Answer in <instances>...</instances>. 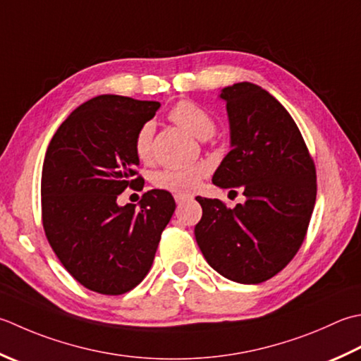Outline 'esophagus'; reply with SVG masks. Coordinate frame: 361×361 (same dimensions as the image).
Returning <instances> with one entry per match:
<instances>
[{
  "label": "esophagus",
  "mask_w": 361,
  "mask_h": 361,
  "mask_svg": "<svg viewBox=\"0 0 361 361\" xmlns=\"http://www.w3.org/2000/svg\"><path fill=\"white\" fill-rule=\"evenodd\" d=\"M186 199H188V197H186V195H181V194H175V202H176V203H178V204H180V203H183V202H185Z\"/></svg>",
  "instance_id": "1"
}]
</instances>
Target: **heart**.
<instances>
[{"mask_svg":"<svg viewBox=\"0 0 361 361\" xmlns=\"http://www.w3.org/2000/svg\"><path fill=\"white\" fill-rule=\"evenodd\" d=\"M169 117L173 123L181 126L194 137L204 140L213 136L216 130V123L207 111L200 108L199 104L192 102H180L176 103L169 112ZM154 126L147 122L140 126L134 137V153L140 161H147L152 154V139H153ZM204 173L203 166L181 167V169H164L153 176V185L159 189L171 190L176 194H189L192 192L199 180Z\"/></svg>","mask_w":361,"mask_h":361,"instance_id":"b5f03b06","label":"heart"}]
</instances>
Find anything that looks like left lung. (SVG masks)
Segmentation results:
<instances>
[{"mask_svg":"<svg viewBox=\"0 0 361 361\" xmlns=\"http://www.w3.org/2000/svg\"><path fill=\"white\" fill-rule=\"evenodd\" d=\"M230 147L213 183L239 188L244 203L227 208L195 197V239L208 264L236 283L279 274L303 243L316 202V169L298 125L279 100L252 82L224 87Z\"/></svg>","mask_w":361,"mask_h":361,"instance_id":"1","label":"left lung"}]
</instances>
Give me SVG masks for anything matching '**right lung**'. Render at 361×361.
Returning <instances> with one entry per match:
<instances>
[{
    "label": "right lung",
    "instance_id": "right-lung-1",
    "mask_svg": "<svg viewBox=\"0 0 361 361\" xmlns=\"http://www.w3.org/2000/svg\"><path fill=\"white\" fill-rule=\"evenodd\" d=\"M159 106L98 95L63 120L47 148L40 188L45 235L62 266L90 291L118 295L137 286L175 211L164 189L147 190L139 209L117 203L140 181L134 178V137Z\"/></svg>",
    "mask_w": 361,
    "mask_h": 361
}]
</instances>
